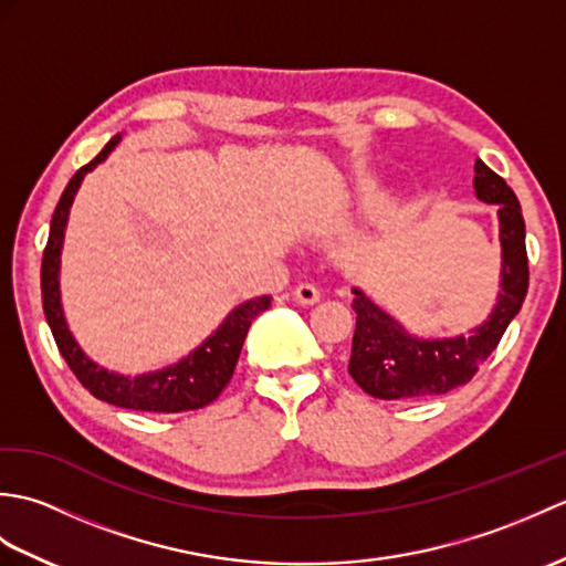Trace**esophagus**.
I'll return each mask as SVG.
<instances>
[{
    "label": "esophagus",
    "mask_w": 566,
    "mask_h": 566,
    "mask_svg": "<svg viewBox=\"0 0 566 566\" xmlns=\"http://www.w3.org/2000/svg\"><path fill=\"white\" fill-rule=\"evenodd\" d=\"M318 298H321V292H318V286H314V284H298L294 290V302L302 304V306L316 304Z\"/></svg>",
    "instance_id": "esophagus-1"
}]
</instances>
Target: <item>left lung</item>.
Here are the masks:
<instances>
[{
    "mask_svg": "<svg viewBox=\"0 0 566 566\" xmlns=\"http://www.w3.org/2000/svg\"><path fill=\"white\" fill-rule=\"evenodd\" d=\"M474 172L476 197L499 207L503 245L499 304L484 326H479L469 338L460 335L448 340H418L355 290L353 308L357 326L347 371L357 387L375 399L413 401L464 387L496 350L509 323L525 302L531 268H527L525 221L518 197L506 179L482 160H476Z\"/></svg>",
    "mask_w": 566,
    "mask_h": 566,
    "instance_id": "8db88e82",
    "label": "left lung"
}]
</instances>
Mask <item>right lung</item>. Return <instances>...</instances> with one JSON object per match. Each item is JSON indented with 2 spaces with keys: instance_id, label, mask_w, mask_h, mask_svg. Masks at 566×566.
<instances>
[{
  "instance_id": "right-lung-1",
  "label": "right lung",
  "mask_w": 566,
  "mask_h": 566,
  "mask_svg": "<svg viewBox=\"0 0 566 566\" xmlns=\"http://www.w3.org/2000/svg\"><path fill=\"white\" fill-rule=\"evenodd\" d=\"M122 136H114L106 143L104 150L72 175L63 197H60L57 207L53 211L51 233H48V243L43 250L41 262V294H43V311L45 321L51 326L55 345L60 355L72 369V375L80 379V384L87 389L94 399L106 401L118 408H130V411H148V413H182V411H197V408L209 406L231 381L240 350H243L245 335L250 323L255 321L262 311L270 308V296L250 298V302L240 304L231 316H228L221 328L216 331L211 338L197 347L195 353L187 355L182 363H177L160 371H150V375L140 377H124L106 371L99 365L80 350V345L72 340L67 331V323L63 318V308H60V290H57V270H60V248H63L65 223L72 207V199L77 195V187L82 177L94 170L106 155L114 150Z\"/></svg>"
}]
</instances>
